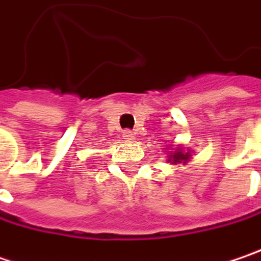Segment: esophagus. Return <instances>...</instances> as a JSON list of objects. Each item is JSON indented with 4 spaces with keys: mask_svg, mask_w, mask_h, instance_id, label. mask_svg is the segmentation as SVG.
I'll list each match as a JSON object with an SVG mask.
<instances>
[{
    "mask_svg": "<svg viewBox=\"0 0 261 261\" xmlns=\"http://www.w3.org/2000/svg\"><path fill=\"white\" fill-rule=\"evenodd\" d=\"M122 139H124L125 142H133V140H134V134H133V131L131 130L122 131Z\"/></svg>",
    "mask_w": 261,
    "mask_h": 261,
    "instance_id": "34e87169",
    "label": "esophagus"
}]
</instances>
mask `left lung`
Returning a JSON list of instances; mask_svg holds the SVG:
<instances>
[{
	"label": "left lung",
	"instance_id": "left-lung-1",
	"mask_svg": "<svg viewBox=\"0 0 261 261\" xmlns=\"http://www.w3.org/2000/svg\"><path fill=\"white\" fill-rule=\"evenodd\" d=\"M190 156H191V153L182 152V149H181V147H178L175 152H171L169 154H168V162L174 165L186 164V162H188Z\"/></svg>",
	"mask_w": 261,
	"mask_h": 261
}]
</instances>
